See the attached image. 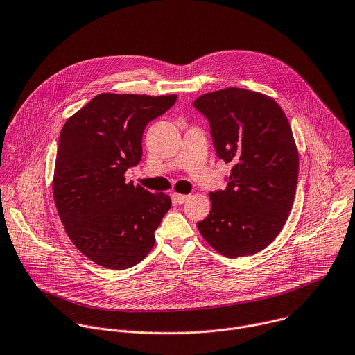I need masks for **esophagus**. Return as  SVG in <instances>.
<instances>
[{"label": "esophagus", "mask_w": 355, "mask_h": 355, "mask_svg": "<svg viewBox=\"0 0 355 355\" xmlns=\"http://www.w3.org/2000/svg\"><path fill=\"white\" fill-rule=\"evenodd\" d=\"M172 197H173V200L178 202V204H184L187 200H189V197L190 196H186V194H178V193H173L172 194Z\"/></svg>", "instance_id": "obj_1"}]
</instances>
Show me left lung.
I'll return each instance as SVG.
<instances>
[{
  "instance_id": "left-lung-1",
  "label": "left lung",
  "mask_w": 355,
  "mask_h": 355,
  "mask_svg": "<svg viewBox=\"0 0 355 355\" xmlns=\"http://www.w3.org/2000/svg\"><path fill=\"white\" fill-rule=\"evenodd\" d=\"M193 106L209 123L217 157L232 165L197 228L227 257L254 254L275 239L294 202L300 162L291 125L277 102L242 88L201 95Z\"/></svg>"
}]
</instances>
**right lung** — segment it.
Returning a JSON list of instances; mask_svg holds the SVG:
<instances>
[{
    "label": "right lung",
    "mask_w": 355,
    "mask_h": 355,
    "mask_svg": "<svg viewBox=\"0 0 355 355\" xmlns=\"http://www.w3.org/2000/svg\"><path fill=\"white\" fill-rule=\"evenodd\" d=\"M178 96L101 94L64 124L53 194L65 232L89 260L124 270L154 248L171 197L125 183L143 157L147 124Z\"/></svg>",
    "instance_id": "right-lung-1"
}]
</instances>
